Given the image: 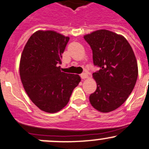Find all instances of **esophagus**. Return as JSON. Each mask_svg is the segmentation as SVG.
Returning <instances> with one entry per match:
<instances>
[{
	"label": "esophagus",
	"mask_w": 149,
	"mask_h": 149,
	"mask_svg": "<svg viewBox=\"0 0 149 149\" xmlns=\"http://www.w3.org/2000/svg\"><path fill=\"white\" fill-rule=\"evenodd\" d=\"M80 76H81V78L82 79H86V78L88 77V75H87V73H82L80 75Z\"/></svg>",
	"instance_id": "obj_1"
}]
</instances>
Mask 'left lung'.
<instances>
[{"instance_id": "obj_1", "label": "left lung", "mask_w": 149, "mask_h": 149, "mask_svg": "<svg viewBox=\"0 0 149 149\" xmlns=\"http://www.w3.org/2000/svg\"><path fill=\"white\" fill-rule=\"evenodd\" d=\"M92 50L93 73L97 89L89 96L95 109L108 113L126 101L133 90L138 75V64L132 47L122 36L100 30L84 36Z\"/></svg>"}]
</instances>
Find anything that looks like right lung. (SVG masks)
Wrapping results in <instances>:
<instances>
[{"label":"right lung","mask_w":149,"mask_h":149,"mask_svg":"<svg viewBox=\"0 0 149 149\" xmlns=\"http://www.w3.org/2000/svg\"><path fill=\"white\" fill-rule=\"evenodd\" d=\"M69 39L52 30H38L30 36L22 54L19 73L24 90L47 113L63 109L81 81L79 75L62 72L58 66Z\"/></svg>","instance_id":"obj_1"}]
</instances>
